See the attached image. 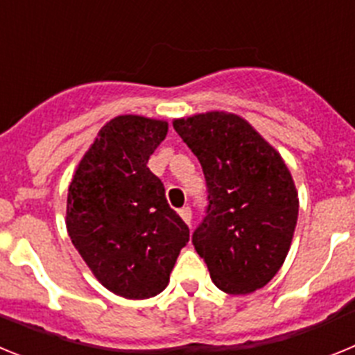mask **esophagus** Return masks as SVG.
Segmentation results:
<instances>
[{
    "instance_id": "obj_1",
    "label": "esophagus",
    "mask_w": 355,
    "mask_h": 355,
    "mask_svg": "<svg viewBox=\"0 0 355 355\" xmlns=\"http://www.w3.org/2000/svg\"><path fill=\"white\" fill-rule=\"evenodd\" d=\"M180 216L183 218L184 222H187L188 225L192 224V209L188 208V206H184V208L180 209Z\"/></svg>"
}]
</instances>
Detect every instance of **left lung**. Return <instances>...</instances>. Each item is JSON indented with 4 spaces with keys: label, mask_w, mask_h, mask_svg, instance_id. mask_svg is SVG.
Segmentation results:
<instances>
[{
    "label": "left lung",
    "mask_w": 355,
    "mask_h": 355,
    "mask_svg": "<svg viewBox=\"0 0 355 355\" xmlns=\"http://www.w3.org/2000/svg\"><path fill=\"white\" fill-rule=\"evenodd\" d=\"M172 126L208 184V215L192 236L197 254L218 290H259L283 266L299 216V193L283 156L229 112L174 119Z\"/></svg>",
    "instance_id": "obj_1"
}]
</instances>
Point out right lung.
I'll list each match as a JSON object with an SVG mask.
<instances>
[{"instance_id":"right-lung-1","label":"right lung","mask_w":355,"mask_h":355,"mask_svg":"<svg viewBox=\"0 0 355 355\" xmlns=\"http://www.w3.org/2000/svg\"><path fill=\"white\" fill-rule=\"evenodd\" d=\"M168 122L119 115L99 130L69 184L65 224L106 290L142 300L162 293L190 229L147 167Z\"/></svg>"}]
</instances>
